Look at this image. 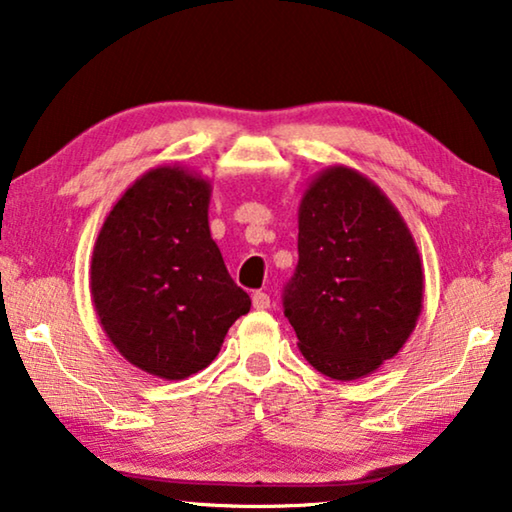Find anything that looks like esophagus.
<instances>
[{
    "instance_id": "34e87169",
    "label": "esophagus",
    "mask_w": 512,
    "mask_h": 512,
    "mask_svg": "<svg viewBox=\"0 0 512 512\" xmlns=\"http://www.w3.org/2000/svg\"><path fill=\"white\" fill-rule=\"evenodd\" d=\"M271 305V298L269 294H264V291H255L253 294V307L255 310H266V307Z\"/></svg>"
}]
</instances>
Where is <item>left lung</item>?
<instances>
[{
    "label": "left lung",
    "instance_id": "obj_1",
    "mask_svg": "<svg viewBox=\"0 0 512 512\" xmlns=\"http://www.w3.org/2000/svg\"><path fill=\"white\" fill-rule=\"evenodd\" d=\"M424 305V264L408 223L376 182L335 164L305 184L298 266L285 316L298 348L332 380H358L392 360Z\"/></svg>",
    "mask_w": 512,
    "mask_h": 512
}]
</instances>
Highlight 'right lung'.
Listing matches in <instances>:
<instances>
[{"instance_id":"add662e5","label":"right lung","mask_w":512,"mask_h":512,"mask_svg":"<svg viewBox=\"0 0 512 512\" xmlns=\"http://www.w3.org/2000/svg\"><path fill=\"white\" fill-rule=\"evenodd\" d=\"M209 200L212 180L164 164L127 186L97 232L95 314L113 348L150 376L202 371L250 310L209 232Z\"/></svg>"}]
</instances>
